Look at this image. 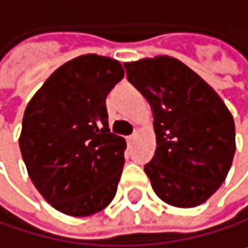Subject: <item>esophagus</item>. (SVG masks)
I'll return each mask as SVG.
<instances>
[{
	"label": "esophagus",
	"instance_id": "obj_1",
	"mask_svg": "<svg viewBox=\"0 0 248 248\" xmlns=\"http://www.w3.org/2000/svg\"><path fill=\"white\" fill-rule=\"evenodd\" d=\"M134 139H136V133H134V134H131V136H128V138H127V143H131Z\"/></svg>",
	"mask_w": 248,
	"mask_h": 248
}]
</instances>
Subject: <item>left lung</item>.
I'll return each instance as SVG.
<instances>
[{
	"instance_id": "8db88e82",
	"label": "left lung",
	"mask_w": 248,
	"mask_h": 248,
	"mask_svg": "<svg viewBox=\"0 0 248 248\" xmlns=\"http://www.w3.org/2000/svg\"><path fill=\"white\" fill-rule=\"evenodd\" d=\"M124 68L152 109L156 149L143 167L152 189L174 207L202 204L225 182L235 154V124L226 105L177 59L158 56Z\"/></svg>"
}]
</instances>
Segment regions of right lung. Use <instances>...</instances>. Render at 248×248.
<instances>
[{
    "instance_id": "obj_1",
    "label": "right lung",
    "mask_w": 248,
    "mask_h": 248,
    "mask_svg": "<svg viewBox=\"0 0 248 248\" xmlns=\"http://www.w3.org/2000/svg\"><path fill=\"white\" fill-rule=\"evenodd\" d=\"M123 77L118 60L84 54L56 69L26 106L20 152L35 188L62 213L94 215L117 194L125 140L108 127L106 96Z\"/></svg>"
}]
</instances>
